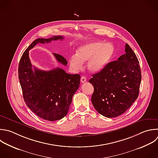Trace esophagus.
Instances as JSON below:
<instances>
[{"instance_id": "34e87169", "label": "esophagus", "mask_w": 158, "mask_h": 158, "mask_svg": "<svg viewBox=\"0 0 158 158\" xmlns=\"http://www.w3.org/2000/svg\"><path fill=\"white\" fill-rule=\"evenodd\" d=\"M80 81H81V82L82 83L86 82V77H85V76H81Z\"/></svg>"}]
</instances>
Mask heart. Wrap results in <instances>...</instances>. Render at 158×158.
I'll return each instance as SVG.
<instances>
[{
    "mask_svg": "<svg viewBox=\"0 0 158 158\" xmlns=\"http://www.w3.org/2000/svg\"><path fill=\"white\" fill-rule=\"evenodd\" d=\"M114 53L115 48L112 44L99 41H93L80 46L76 56H72L69 59V64L73 70L78 71L81 69L83 62L89 60L88 69L93 73H97L109 64Z\"/></svg>",
    "mask_w": 158,
    "mask_h": 158,
    "instance_id": "b5f03b06",
    "label": "heart"
}]
</instances>
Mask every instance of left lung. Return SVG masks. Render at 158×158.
I'll use <instances>...</instances> for the list:
<instances>
[{
	"label": "left lung",
	"mask_w": 158,
	"mask_h": 158,
	"mask_svg": "<svg viewBox=\"0 0 158 158\" xmlns=\"http://www.w3.org/2000/svg\"><path fill=\"white\" fill-rule=\"evenodd\" d=\"M125 54L93 74L91 102L102 115L112 118L124 113L139 94L141 73L138 58L128 44Z\"/></svg>",
	"instance_id": "8db88e82"
}]
</instances>
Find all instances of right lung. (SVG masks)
I'll return each mask as SVG.
<instances>
[{
  "label": "right lung",
  "mask_w": 158,
  "mask_h": 158,
  "mask_svg": "<svg viewBox=\"0 0 158 158\" xmlns=\"http://www.w3.org/2000/svg\"><path fill=\"white\" fill-rule=\"evenodd\" d=\"M63 39L62 36H54L35 40L23 52L19 66V78L27 106L36 115L49 121L60 120L67 114L73 96L80 86V75L69 74L59 67L44 71L33 67L29 51L38 43ZM53 55L58 62L67 64L61 55Z\"/></svg>",
  "instance_id": "obj_1"
}]
</instances>
